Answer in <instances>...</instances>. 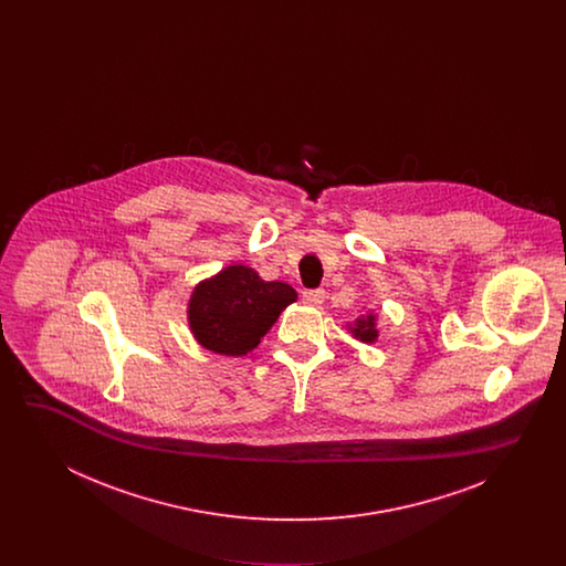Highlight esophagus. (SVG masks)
I'll list each match as a JSON object with an SVG mask.
<instances>
[{
    "label": "esophagus",
    "instance_id": "34e87169",
    "mask_svg": "<svg viewBox=\"0 0 566 566\" xmlns=\"http://www.w3.org/2000/svg\"><path fill=\"white\" fill-rule=\"evenodd\" d=\"M301 296H303V301L310 303V305H321L324 301V291L323 289H307V291L301 293Z\"/></svg>",
    "mask_w": 566,
    "mask_h": 566
}]
</instances>
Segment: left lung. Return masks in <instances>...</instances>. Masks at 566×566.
<instances>
[{
	"instance_id": "1",
	"label": "left lung",
	"mask_w": 566,
	"mask_h": 566,
	"mask_svg": "<svg viewBox=\"0 0 566 566\" xmlns=\"http://www.w3.org/2000/svg\"><path fill=\"white\" fill-rule=\"evenodd\" d=\"M350 331L354 333V337H356V339H360V342H365V344L376 342V316H374V314H367V316L358 318V321L354 323V326H350Z\"/></svg>"
}]
</instances>
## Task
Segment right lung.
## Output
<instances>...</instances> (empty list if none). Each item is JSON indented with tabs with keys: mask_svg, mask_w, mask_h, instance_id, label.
<instances>
[{
	"mask_svg": "<svg viewBox=\"0 0 566 566\" xmlns=\"http://www.w3.org/2000/svg\"><path fill=\"white\" fill-rule=\"evenodd\" d=\"M293 301V286L265 282L245 265H231L192 291L190 331L206 350L243 356L261 344L280 312Z\"/></svg>",
	"mask_w": 566,
	"mask_h": 566,
	"instance_id": "1",
	"label": "right lung"
}]
</instances>
